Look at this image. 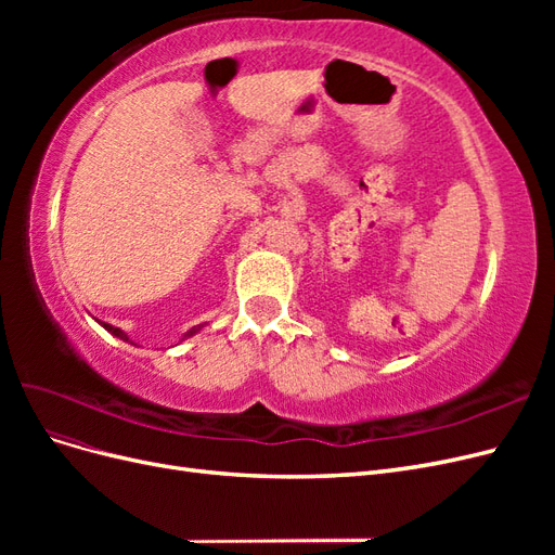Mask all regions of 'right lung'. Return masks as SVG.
<instances>
[{
	"mask_svg": "<svg viewBox=\"0 0 555 555\" xmlns=\"http://www.w3.org/2000/svg\"><path fill=\"white\" fill-rule=\"evenodd\" d=\"M108 333H113L115 335V338H120V340H125V343H131L129 338H127V333L125 331H120V328H115V326H111V324H102ZM201 326H196V328H192V331H188V333H184V338H190V335H194L196 331H198Z\"/></svg>",
	"mask_w": 555,
	"mask_h": 555,
	"instance_id": "1",
	"label": "right lung"
}]
</instances>
